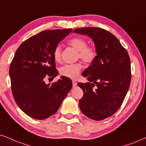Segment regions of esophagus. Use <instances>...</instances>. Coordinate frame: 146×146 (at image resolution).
Here are the masks:
<instances>
[{"instance_id": "34e87169", "label": "esophagus", "mask_w": 146, "mask_h": 146, "mask_svg": "<svg viewBox=\"0 0 146 146\" xmlns=\"http://www.w3.org/2000/svg\"><path fill=\"white\" fill-rule=\"evenodd\" d=\"M72 84H73V87H75V86H77V82H76V81L73 80V81H72Z\"/></svg>"}]
</instances>
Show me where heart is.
I'll use <instances>...</instances> for the list:
<instances>
[{"instance_id": "b5f03b06", "label": "heart", "mask_w": 146, "mask_h": 146, "mask_svg": "<svg viewBox=\"0 0 146 146\" xmlns=\"http://www.w3.org/2000/svg\"><path fill=\"white\" fill-rule=\"evenodd\" d=\"M68 44L78 51L79 58L87 63H92L94 61L97 56L96 48L94 46H88V42L84 38L75 37L68 41ZM53 56L56 61L61 60V47L56 46L54 50ZM83 68L82 64L79 62L75 64H69L62 66L60 69V73L62 76L75 79L79 75Z\"/></svg>"}]
</instances>
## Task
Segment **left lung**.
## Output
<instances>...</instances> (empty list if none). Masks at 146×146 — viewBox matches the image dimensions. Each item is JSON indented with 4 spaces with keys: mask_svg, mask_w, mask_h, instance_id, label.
<instances>
[{
    "mask_svg": "<svg viewBox=\"0 0 146 146\" xmlns=\"http://www.w3.org/2000/svg\"><path fill=\"white\" fill-rule=\"evenodd\" d=\"M73 33L88 35L95 44L96 58L82 73L89 82L77 84L84 92L79 104L84 115L101 121L115 113L126 96L131 79L129 56L119 40L106 29L82 27Z\"/></svg>",
    "mask_w": 146,
    "mask_h": 146,
    "instance_id": "obj_1",
    "label": "left lung"
}]
</instances>
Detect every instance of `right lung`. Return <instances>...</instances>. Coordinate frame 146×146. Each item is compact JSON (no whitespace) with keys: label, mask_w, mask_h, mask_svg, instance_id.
<instances>
[{"label":"right lung","mask_w":146,"mask_h":146,"mask_svg":"<svg viewBox=\"0 0 146 146\" xmlns=\"http://www.w3.org/2000/svg\"><path fill=\"white\" fill-rule=\"evenodd\" d=\"M72 32L43 31L24 41L16 50L9 68L11 91L17 104L29 117L43 120L56 113L71 89L68 77L62 76L48 85L44 79L58 74L54 50Z\"/></svg>","instance_id":"1"}]
</instances>
